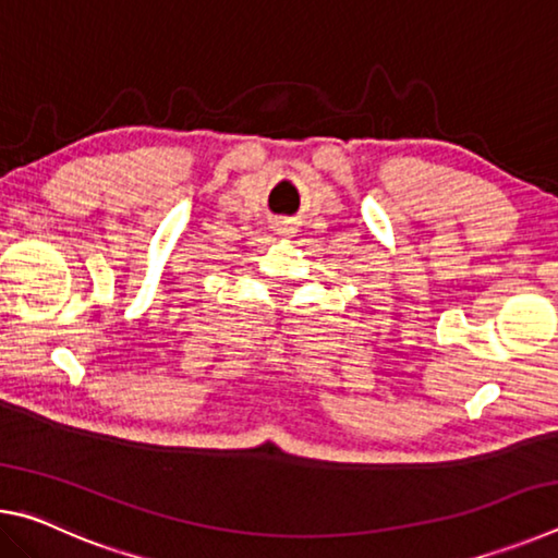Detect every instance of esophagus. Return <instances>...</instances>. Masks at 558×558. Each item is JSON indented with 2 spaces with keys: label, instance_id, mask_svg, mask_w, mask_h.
<instances>
[{
  "label": "esophagus",
  "instance_id": "1",
  "mask_svg": "<svg viewBox=\"0 0 558 558\" xmlns=\"http://www.w3.org/2000/svg\"><path fill=\"white\" fill-rule=\"evenodd\" d=\"M278 231H280V233H286V235H288V233H292V231H290V226H280Z\"/></svg>",
  "mask_w": 558,
  "mask_h": 558
}]
</instances>
